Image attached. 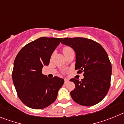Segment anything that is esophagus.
<instances>
[{
    "label": "esophagus",
    "instance_id": "34e87169",
    "mask_svg": "<svg viewBox=\"0 0 124 124\" xmlns=\"http://www.w3.org/2000/svg\"><path fill=\"white\" fill-rule=\"evenodd\" d=\"M68 81H69L68 79H64V84H67V83H68Z\"/></svg>",
    "mask_w": 124,
    "mask_h": 124
}]
</instances>
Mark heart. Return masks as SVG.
<instances>
[{"mask_svg":"<svg viewBox=\"0 0 124 124\" xmlns=\"http://www.w3.org/2000/svg\"><path fill=\"white\" fill-rule=\"evenodd\" d=\"M70 50H72V49L68 46H65L64 48H63V53H65L68 52V51H70Z\"/></svg>","mask_w":124,"mask_h":124,"instance_id":"b5f03b06","label":"heart"}]
</instances>
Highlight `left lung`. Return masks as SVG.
<instances>
[{"mask_svg": "<svg viewBox=\"0 0 124 124\" xmlns=\"http://www.w3.org/2000/svg\"><path fill=\"white\" fill-rule=\"evenodd\" d=\"M61 43L76 53L75 70L84 72L81 81L71 79L75 88L71 96L76 102L92 106L100 102L109 91L112 66L107 53L99 43L86 38H64Z\"/></svg>", "mask_w": 124, "mask_h": 124, "instance_id": "left-lung-1", "label": "left lung"}]
</instances>
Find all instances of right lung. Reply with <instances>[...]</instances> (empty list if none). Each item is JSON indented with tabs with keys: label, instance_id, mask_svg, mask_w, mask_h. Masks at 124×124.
<instances>
[{
	"label": "right lung",
	"instance_id": "1",
	"mask_svg": "<svg viewBox=\"0 0 124 124\" xmlns=\"http://www.w3.org/2000/svg\"><path fill=\"white\" fill-rule=\"evenodd\" d=\"M62 38L41 37L23 47L15 58L12 80L19 99L34 109L45 108L54 102L64 79H50L42 74L43 66L50 58Z\"/></svg>",
	"mask_w": 124,
	"mask_h": 124
}]
</instances>
